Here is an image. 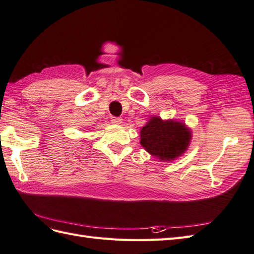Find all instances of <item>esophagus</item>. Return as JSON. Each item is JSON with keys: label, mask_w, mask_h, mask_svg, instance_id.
Wrapping results in <instances>:
<instances>
[{"label": "esophagus", "mask_w": 254, "mask_h": 254, "mask_svg": "<svg viewBox=\"0 0 254 254\" xmlns=\"http://www.w3.org/2000/svg\"><path fill=\"white\" fill-rule=\"evenodd\" d=\"M112 122L114 125H121L122 119L120 117H112Z\"/></svg>", "instance_id": "obj_1"}]
</instances>
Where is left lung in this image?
Segmentation results:
<instances>
[{
  "instance_id": "left-lung-1",
  "label": "left lung",
  "mask_w": 254,
  "mask_h": 254,
  "mask_svg": "<svg viewBox=\"0 0 254 254\" xmlns=\"http://www.w3.org/2000/svg\"><path fill=\"white\" fill-rule=\"evenodd\" d=\"M140 143L150 154L170 161L184 153L190 140V132L179 121L151 118L140 131Z\"/></svg>"
}]
</instances>
